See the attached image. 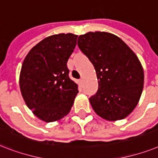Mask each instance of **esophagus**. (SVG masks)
Instances as JSON below:
<instances>
[{
    "label": "esophagus",
    "mask_w": 158,
    "mask_h": 158,
    "mask_svg": "<svg viewBox=\"0 0 158 158\" xmlns=\"http://www.w3.org/2000/svg\"><path fill=\"white\" fill-rule=\"evenodd\" d=\"M78 82H79V85H82V84H83V79H79V80H78Z\"/></svg>",
    "instance_id": "1"
}]
</instances>
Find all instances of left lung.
<instances>
[{"mask_svg":"<svg viewBox=\"0 0 158 158\" xmlns=\"http://www.w3.org/2000/svg\"><path fill=\"white\" fill-rule=\"evenodd\" d=\"M78 46L97 72L98 89L89 98L95 112L109 121L128 116L143 87V70L136 55L119 37L108 32L81 35Z\"/></svg>","mask_w":158,"mask_h":158,"instance_id":"left-lung-1","label":"left lung"}]
</instances>
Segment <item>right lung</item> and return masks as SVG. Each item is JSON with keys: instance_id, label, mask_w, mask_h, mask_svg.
<instances>
[{"instance_id": "add662e5", "label": "right lung", "mask_w": 158, "mask_h": 158, "mask_svg": "<svg viewBox=\"0 0 158 158\" xmlns=\"http://www.w3.org/2000/svg\"><path fill=\"white\" fill-rule=\"evenodd\" d=\"M77 38L71 33L47 37L31 49L22 66V96L34 114L47 123L66 116L79 92L67 67Z\"/></svg>"}]
</instances>
